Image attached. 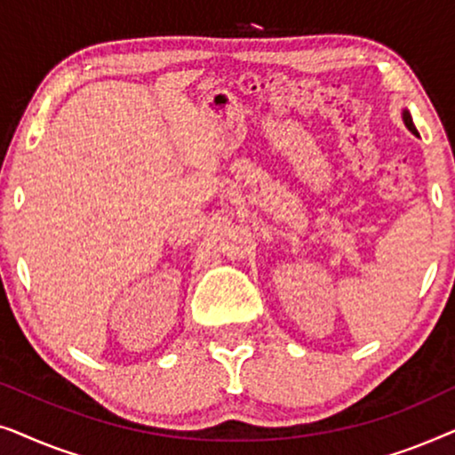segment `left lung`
<instances>
[{
	"instance_id": "1",
	"label": "left lung",
	"mask_w": 455,
	"mask_h": 455,
	"mask_svg": "<svg viewBox=\"0 0 455 455\" xmlns=\"http://www.w3.org/2000/svg\"><path fill=\"white\" fill-rule=\"evenodd\" d=\"M403 122H406V126H408L410 130H412L414 134H419V132H416V128H414V124H412V117H410L408 111H403Z\"/></svg>"
}]
</instances>
